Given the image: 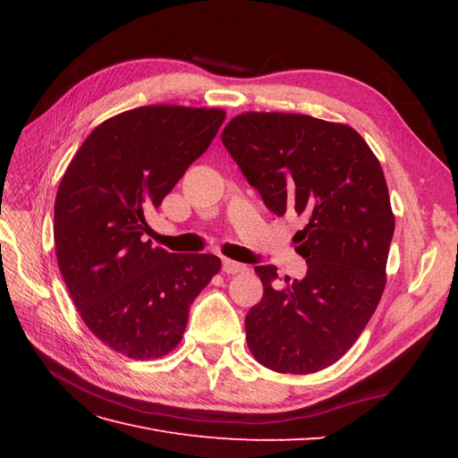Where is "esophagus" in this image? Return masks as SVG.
I'll return each mask as SVG.
<instances>
[{"label":"esophagus","mask_w":458,"mask_h":458,"mask_svg":"<svg viewBox=\"0 0 458 458\" xmlns=\"http://www.w3.org/2000/svg\"><path fill=\"white\" fill-rule=\"evenodd\" d=\"M221 263H224V271L229 273V275H234V273H244L246 271V266L244 263H239V261H233L229 258H224L221 259Z\"/></svg>","instance_id":"esophagus-1"}]
</instances>
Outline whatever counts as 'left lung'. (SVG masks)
<instances>
[{"label": "left lung", "instance_id": "8db88e82", "mask_svg": "<svg viewBox=\"0 0 458 458\" xmlns=\"http://www.w3.org/2000/svg\"><path fill=\"white\" fill-rule=\"evenodd\" d=\"M221 141L276 216H298L301 281L258 266L263 298L246 315L256 361L310 374L336 363L367 327L386 286L395 217L378 158L353 128L308 114L244 113Z\"/></svg>", "mask_w": 458, "mask_h": 458}]
</instances>
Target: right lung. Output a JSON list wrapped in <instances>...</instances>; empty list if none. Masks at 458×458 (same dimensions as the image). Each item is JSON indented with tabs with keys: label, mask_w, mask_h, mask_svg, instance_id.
I'll list each match as a JSON object with an SVG mask.
<instances>
[{
	"label": "right lung",
	"mask_w": 458,
	"mask_h": 458,
	"mask_svg": "<svg viewBox=\"0 0 458 458\" xmlns=\"http://www.w3.org/2000/svg\"><path fill=\"white\" fill-rule=\"evenodd\" d=\"M225 110L140 106L99 123L55 199V250L81 321L110 350L158 359L182 342L189 308L221 269L214 254L145 242L147 216L210 147Z\"/></svg>",
	"instance_id": "add662e5"
}]
</instances>
